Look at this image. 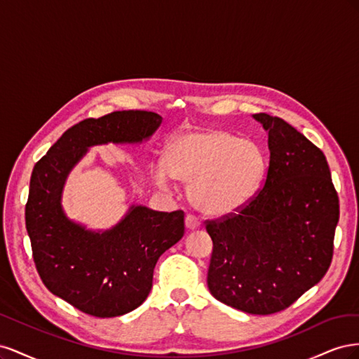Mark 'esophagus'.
<instances>
[{"label":"esophagus","mask_w":359,"mask_h":359,"mask_svg":"<svg viewBox=\"0 0 359 359\" xmlns=\"http://www.w3.org/2000/svg\"><path fill=\"white\" fill-rule=\"evenodd\" d=\"M199 226H201V220L198 219V217L194 214H187V217H186V227H187V229L189 231L198 229Z\"/></svg>","instance_id":"obj_1"}]
</instances>
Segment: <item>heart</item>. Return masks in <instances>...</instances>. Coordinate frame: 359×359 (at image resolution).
Masks as SVG:
<instances>
[{
  "label": "heart",
  "instance_id": "1",
  "mask_svg": "<svg viewBox=\"0 0 359 359\" xmlns=\"http://www.w3.org/2000/svg\"><path fill=\"white\" fill-rule=\"evenodd\" d=\"M266 160L260 147L220 128H194L173 136L166 157L151 165L161 190L173 178L190 181L189 198L201 212L220 217L240 211L264 177Z\"/></svg>",
  "mask_w": 359,
  "mask_h": 359
}]
</instances>
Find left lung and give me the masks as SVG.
I'll use <instances>...</instances> for the list:
<instances>
[{"mask_svg": "<svg viewBox=\"0 0 359 359\" xmlns=\"http://www.w3.org/2000/svg\"><path fill=\"white\" fill-rule=\"evenodd\" d=\"M268 132L264 186L238 211L206 220L208 289L250 314L292 306L327 274L340 205L322 151L285 119L255 114Z\"/></svg>", "mask_w": 359, "mask_h": 359, "instance_id": "obj_1", "label": "left lung"}]
</instances>
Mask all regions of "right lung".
<instances>
[{"label": "right lung", "mask_w": 359, "mask_h": 359, "mask_svg": "<svg viewBox=\"0 0 359 359\" xmlns=\"http://www.w3.org/2000/svg\"><path fill=\"white\" fill-rule=\"evenodd\" d=\"M160 124L161 116L148 111L86 118L66 130L32 169L25 205L32 259L45 286L82 313L116 318L137 309L153 287L158 257L184 235V211L133 205L112 229L86 231L61 208L64 182L90 147L142 142Z\"/></svg>", "instance_id": "obj_1"}]
</instances>
